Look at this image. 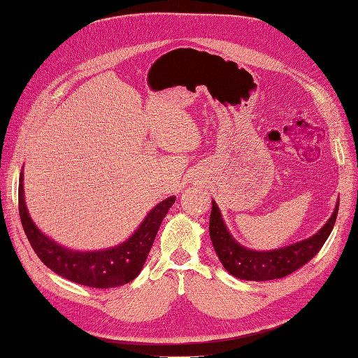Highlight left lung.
Instances as JSON below:
<instances>
[{"instance_id":"left-lung-1","label":"left lung","mask_w":358,"mask_h":358,"mask_svg":"<svg viewBox=\"0 0 358 358\" xmlns=\"http://www.w3.org/2000/svg\"><path fill=\"white\" fill-rule=\"evenodd\" d=\"M339 210V201L327 224L306 241L297 242L275 251L257 252L237 243L221 218V212L215 201H212L209 233L216 255L229 273L246 280H272L291 275L297 268L305 266L315 257L330 236L336 216Z\"/></svg>"}]
</instances>
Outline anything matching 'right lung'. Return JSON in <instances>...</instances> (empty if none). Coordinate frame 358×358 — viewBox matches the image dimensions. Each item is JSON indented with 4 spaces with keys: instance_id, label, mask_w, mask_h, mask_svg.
<instances>
[{
    "instance_id": "obj_1",
    "label": "right lung",
    "mask_w": 358,
    "mask_h": 358,
    "mask_svg": "<svg viewBox=\"0 0 358 358\" xmlns=\"http://www.w3.org/2000/svg\"><path fill=\"white\" fill-rule=\"evenodd\" d=\"M17 196L20 222L37 257L57 275L91 288H113L131 282L143 268L159 225L176 200L169 197L157 204L137 231L119 246L96 252H78L50 241L31 221L24 200L22 175Z\"/></svg>"
}]
</instances>
